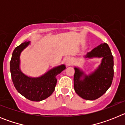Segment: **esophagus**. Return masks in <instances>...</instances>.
<instances>
[{
	"label": "esophagus",
	"instance_id": "34e87169",
	"mask_svg": "<svg viewBox=\"0 0 125 125\" xmlns=\"http://www.w3.org/2000/svg\"><path fill=\"white\" fill-rule=\"evenodd\" d=\"M66 64H67V66H69V65L71 64V61L69 59H66Z\"/></svg>",
	"mask_w": 125,
	"mask_h": 125
}]
</instances>
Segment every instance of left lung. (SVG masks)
I'll return each mask as SVG.
<instances>
[{"instance_id": "1", "label": "left lung", "mask_w": 125, "mask_h": 125, "mask_svg": "<svg viewBox=\"0 0 125 125\" xmlns=\"http://www.w3.org/2000/svg\"><path fill=\"white\" fill-rule=\"evenodd\" d=\"M85 57L103 59L98 69L89 75L84 74L83 71L74 68V88L76 93L82 98L94 100L103 95L111 86L114 76L113 56L108 45L103 43L87 53Z\"/></svg>"}]
</instances>
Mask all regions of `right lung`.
Returning <instances> with one entry per match:
<instances>
[{
	"label": "right lung",
	"mask_w": 125,
	"mask_h": 125,
	"mask_svg": "<svg viewBox=\"0 0 125 125\" xmlns=\"http://www.w3.org/2000/svg\"><path fill=\"white\" fill-rule=\"evenodd\" d=\"M29 43H22L13 51L10 62L11 77L15 89L21 94L31 101H40L52 94L57 83L56 76L64 70L66 66H57L38 78H31L23 74L19 68L20 55Z\"/></svg>",
	"instance_id": "1"
}]
</instances>
